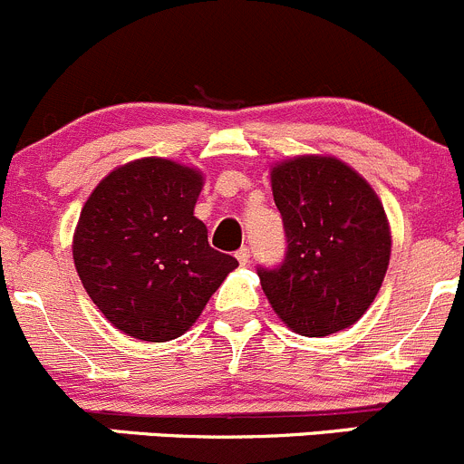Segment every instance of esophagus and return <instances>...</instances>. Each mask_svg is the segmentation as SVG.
<instances>
[{"mask_svg": "<svg viewBox=\"0 0 464 464\" xmlns=\"http://www.w3.org/2000/svg\"><path fill=\"white\" fill-rule=\"evenodd\" d=\"M237 259H238V264H241V266H247V264H250V247L243 246L241 250L237 252Z\"/></svg>", "mask_w": 464, "mask_h": 464, "instance_id": "1", "label": "esophagus"}]
</instances>
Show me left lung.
I'll return each mask as SVG.
<instances>
[{
	"mask_svg": "<svg viewBox=\"0 0 464 464\" xmlns=\"http://www.w3.org/2000/svg\"><path fill=\"white\" fill-rule=\"evenodd\" d=\"M284 221L286 256L259 268L266 297L300 336H329L354 324L382 288L390 226L365 178L327 155L284 160L270 171Z\"/></svg>",
	"mask_w": 464,
	"mask_h": 464,
	"instance_id": "1",
	"label": "left lung"
}]
</instances>
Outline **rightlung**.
Returning a JSON list of instances; mask_svg holds the SVG:
<instances>
[{"label": "right lung", "instance_id": "right-lung-1", "mask_svg": "<svg viewBox=\"0 0 464 464\" xmlns=\"http://www.w3.org/2000/svg\"><path fill=\"white\" fill-rule=\"evenodd\" d=\"M203 173L141 158L96 185L74 232L76 273L101 314L137 341L182 336L238 261L194 217Z\"/></svg>", "mask_w": 464, "mask_h": 464}]
</instances>
